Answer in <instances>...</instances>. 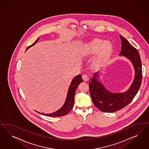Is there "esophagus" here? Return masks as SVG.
Listing matches in <instances>:
<instances>
[{"label":"esophagus","mask_w":149,"mask_h":149,"mask_svg":"<svg viewBox=\"0 0 149 149\" xmlns=\"http://www.w3.org/2000/svg\"><path fill=\"white\" fill-rule=\"evenodd\" d=\"M82 78L83 80L84 81H88V80H89L88 77V76H87V75H86V74H84V75L82 76Z\"/></svg>","instance_id":"34e87169"}]
</instances>
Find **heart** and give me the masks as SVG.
I'll return each instance as SVG.
<instances>
[{
	"mask_svg": "<svg viewBox=\"0 0 149 149\" xmlns=\"http://www.w3.org/2000/svg\"><path fill=\"white\" fill-rule=\"evenodd\" d=\"M113 45L110 41L95 38L84 45L82 54L84 57H89L97 53L92 65L95 68H99L107 61L113 52Z\"/></svg>",
	"mask_w": 149,
	"mask_h": 149,
	"instance_id": "1",
	"label": "heart"
}]
</instances>
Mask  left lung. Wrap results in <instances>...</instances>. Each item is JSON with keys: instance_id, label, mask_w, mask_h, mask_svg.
<instances>
[{"instance_id": "obj_1", "label": "left lung", "mask_w": 149, "mask_h": 149, "mask_svg": "<svg viewBox=\"0 0 149 149\" xmlns=\"http://www.w3.org/2000/svg\"><path fill=\"white\" fill-rule=\"evenodd\" d=\"M121 51L120 55L130 60L135 70V76L130 88L123 93H112L107 90L97 79L98 72L93 75L89 83L91 97L95 106L101 111L113 113L130 104L138 93L142 80V67L140 55L138 51L126 39L120 35Z\"/></svg>"}]
</instances>
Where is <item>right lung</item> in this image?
<instances>
[{"label": "right lung", "instance_id": "obj_1", "mask_svg": "<svg viewBox=\"0 0 149 149\" xmlns=\"http://www.w3.org/2000/svg\"><path fill=\"white\" fill-rule=\"evenodd\" d=\"M39 39V38L38 39H37L36 40L32 45L28 46L26 50L28 49H29V47H31L32 46L35 45ZM82 81H83V80L81 77V75H78L72 79V81L70 86L69 87V89H68V93H67V98H66V100H65L64 104L63 105V107L59 109L58 110H57V111H56L54 113H51L49 114L39 113L36 111V112L42 114V115H45V116H51V117H59V116H64V115H67L71 111V110L72 109L74 103V97H75L76 89H77L78 85Z\"/></svg>", "mask_w": 149, "mask_h": 149}]
</instances>
